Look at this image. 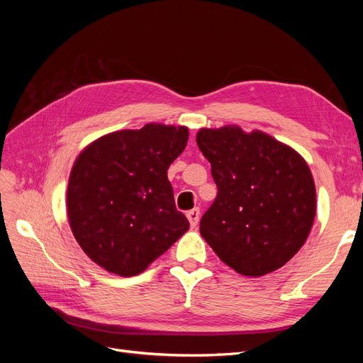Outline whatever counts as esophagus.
Masks as SVG:
<instances>
[{
  "instance_id": "1",
  "label": "esophagus",
  "mask_w": 363,
  "mask_h": 363,
  "mask_svg": "<svg viewBox=\"0 0 363 363\" xmlns=\"http://www.w3.org/2000/svg\"><path fill=\"white\" fill-rule=\"evenodd\" d=\"M186 216H188L191 225L195 227L196 224H199V221H200V208L199 207L192 208V211H189L188 213H186Z\"/></svg>"
}]
</instances>
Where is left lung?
I'll return each instance as SVG.
<instances>
[{"mask_svg": "<svg viewBox=\"0 0 363 363\" xmlns=\"http://www.w3.org/2000/svg\"><path fill=\"white\" fill-rule=\"evenodd\" d=\"M196 144L218 188L200 221L206 242L242 276L281 268L313 225L316 192L306 160L263 131L238 125L201 128Z\"/></svg>", "mask_w": 363, "mask_h": 363, "instance_id": "1", "label": "left lung"}]
</instances>
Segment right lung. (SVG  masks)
Listing matches in <instances>:
<instances>
[{
  "instance_id": "1",
  "label": "right lung",
  "mask_w": 363,
  "mask_h": 363,
  "mask_svg": "<svg viewBox=\"0 0 363 363\" xmlns=\"http://www.w3.org/2000/svg\"><path fill=\"white\" fill-rule=\"evenodd\" d=\"M186 127L147 124L87 145L68 182L69 225L82 250L106 271L138 276L186 233L175 208L169 164L188 142Z\"/></svg>"
}]
</instances>
